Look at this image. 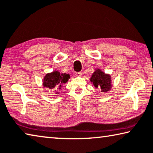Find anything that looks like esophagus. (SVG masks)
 <instances>
[{"label":"esophagus","mask_w":153,"mask_h":153,"mask_svg":"<svg viewBox=\"0 0 153 153\" xmlns=\"http://www.w3.org/2000/svg\"><path fill=\"white\" fill-rule=\"evenodd\" d=\"M75 74H76V76H81L82 73H81V72H76Z\"/></svg>","instance_id":"34e87169"}]
</instances>
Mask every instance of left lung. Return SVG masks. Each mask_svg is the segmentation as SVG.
I'll use <instances>...</instances> for the list:
<instances>
[{"label": "left lung", "mask_w": 153, "mask_h": 153, "mask_svg": "<svg viewBox=\"0 0 153 153\" xmlns=\"http://www.w3.org/2000/svg\"><path fill=\"white\" fill-rule=\"evenodd\" d=\"M90 82L102 93L109 91L113 86L111 75L106 74L99 68L95 69L90 78Z\"/></svg>", "instance_id": "obj_1"}]
</instances>
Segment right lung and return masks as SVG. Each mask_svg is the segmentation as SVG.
Here are the masks:
<instances>
[{
  "mask_svg": "<svg viewBox=\"0 0 153 153\" xmlns=\"http://www.w3.org/2000/svg\"><path fill=\"white\" fill-rule=\"evenodd\" d=\"M70 74L66 73H62L58 70H54L52 72L46 74L43 79L44 87L50 90H55V91L60 90L62 88L63 85L67 83L70 79ZM59 92L56 91L55 94H59Z\"/></svg>",
  "mask_w": 153,
  "mask_h": 153,
  "instance_id": "right-lung-1",
  "label": "right lung"
}]
</instances>
